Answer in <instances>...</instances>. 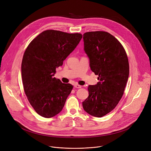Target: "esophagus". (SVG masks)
Instances as JSON below:
<instances>
[{"instance_id": "esophagus-1", "label": "esophagus", "mask_w": 151, "mask_h": 151, "mask_svg": "<svg viewBox=\"0 0 151 151\" xmlns=\"http://www.w3.org/2000/svg\"><path fill=\"white\" fill-rule=\"evenodd\" d=\"M74 86L75 88H81V86H80V85H78V84H74Z\"/></svg>"}]
</instances>
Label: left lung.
<instances>
[{
	"label": "left lung",
	"mask_w": 151,
	"mask_h": 151,
	"mask_svg": "<svg viewBox=\"0 0 151 151\" xmlns=\"http://www.w3.org/2000/svg\"><path fill=\"white\" fill-rule=\"evenodd\" d=\"M83 40L91 70L98 75L99 81L88 87L89 96L83 107L90 115L102 117L114 109L124 93L129 60L122 44L107 32H86Z\"/></svg>",
	"instance_id": "8db88e82"
}]
</instances>
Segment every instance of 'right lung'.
Masks as SVG:
<instances>
[{"mask_svg": "<svg viewBox=\"0 0 151 151\" xmlns=\"http://www.w3.org/2000/svg\"><path fill=\"white\" fill-rule=\"evenodd\" d=\"M83 36L46 30L26 49L22 63V78L26 96L36 112L45 118L59 114L73 86L53 76L56 68L75 49Z\"/></svg>", "mask_w": 151, "mask_h": 151, "instance_id": "obj_1", "label": "right lung"}]
</instances>
